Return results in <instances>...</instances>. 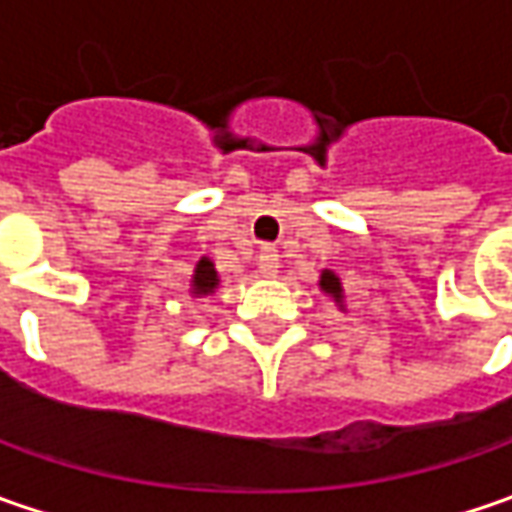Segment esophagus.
Returning a JSON list of instances; mask_svg holds the SVG:
<instances>
[{
    "instance_id": "1",
    "label": "esophagus",
    "mask_w": 512,
    "mask_h": 512,
    "mask_svg": "<svg viewBox=\"0 0 512 512\" xmlns=\"http://www.w3.org/2000/svg\"><path fill=\"white\" fill-rule=\"evenodd\" d=\"M259 273L267 276V279L279 273V250L276 247L265 245L259 250Z\"/></svg>"
}]
</instances>
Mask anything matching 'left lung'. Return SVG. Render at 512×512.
<instances>
[{"instance_id": "8db88e82", "label": "left lung", "mask_w": 512, "mask_h": 512, "mask_svg": "<svg viewBox=\"0 0 512 512\" xmlns=\"http://www.w3.org/2000/svg\"><path fill=\"white\" fill-rule=\"evenodd\" d=\"M322 290H325V293H333V296H336V302L342 299V285H339L336 273H330V270L322 273Z\"/></svg>"}]
</instances>
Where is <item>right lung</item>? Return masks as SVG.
I'll use <instances>...</instances> for the list:
<instances>
[{"mask_svg": "<svg viewBox=\"0 0 512 512\" xmlns=\"http://www.w3.org/2000/svg\"><path fill=\"white\" fill-rule=\"evenodd\" d=\"M216 267L213 262H207L202 259L199 265H196V273H193V293H213V287H216Z\"/></svg>", "mask_w": 512, "mask_h": 512, "instance_id": "obj_1", "label": "right lung"}]
</instances>
